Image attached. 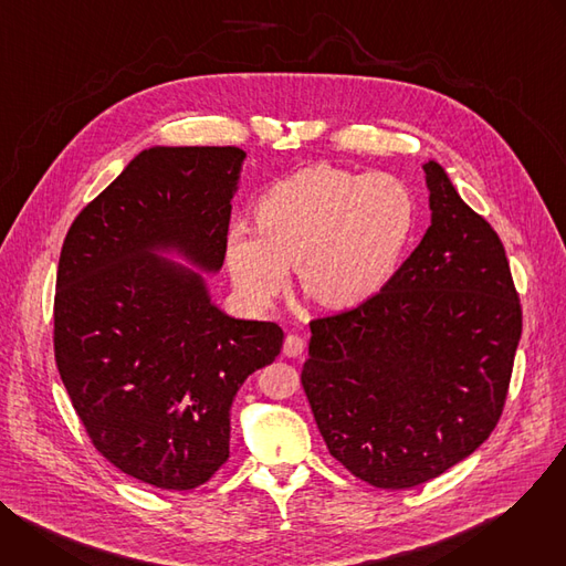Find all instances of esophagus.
Listing matches in <instances>:
<instances>
[{"instance_id":"1","label":"esophagus","mask_w":566,"mask_h":566,"mask_svg":"<svg viewBox=\"0 0 566 566\" xmlns=\"http://www.w3.org/2000/svg\"><path fill=\"white\" fill-rule=\"evenodd\" d=\"M302 352H304V338H300L297 334H289L284 340V354L289 358H297L302 356Z\"/></svg>"}]
</instances>
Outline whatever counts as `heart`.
<instances>
[{
  "label": "heart",
  "mask_w": 566,
  "mask_h": 566,
  "mask_svg": "<svg viewBox=\"0 0 566 566\" xmlns=\"http://www.w3.org/2000/svg\"><path fill=\"white\" fill-rule=\"evenodd\" d=\"M255 219L258 228L237 221L226 234L239 295L269 306L295 264L308 295L345 308L394 277L419 226V199L394 175L313 166L273 184L258 199Z\"/></svg>",
  "instance_id": "heart-1"
}]
</instances>
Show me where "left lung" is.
Instances as JSON below:
<instances>
[{
    "mask_svg": "<svg viewBox=\"0 0 566 566\" xmlns=\"http://www.w3.org/2000/svg\"><path fill=\"white\" fill-rule=\"evenodd\" d=\"M432 223L363 304L311 319L302 387L334 459L376 489L443 474L495 430L522 336L502 239L423 166Z\"/></svg>",
    "mask_w": 566,
    "mask_h": 566,
    "instance_id": "8db88e82",
    "label": "left lung"
}]
</instances>
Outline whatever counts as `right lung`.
<instances>
[{
    "instance_id": "1",
    "label": "right lung",
    "mask_w": 566,
    "mask_h": 566,
    "mask_svg": "<svg viewBox=\"0 0 566 566\" xmlns=\"http://www.w3.org/2000/svg\"><path fill=\"white\" fill-rule=\"evenodd\" d=\"M247 151L149 147L73 219L57 264L53 352L94 448L120 472L192 491L226 461L230 406L284 340L219 311L199 273L226 258Z\"/></svg>"
}]
</instances>
